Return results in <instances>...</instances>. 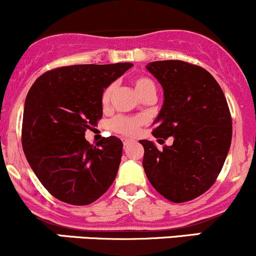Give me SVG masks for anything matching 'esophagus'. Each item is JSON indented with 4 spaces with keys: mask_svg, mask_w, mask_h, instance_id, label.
<instances>
[{
    "mask_svg": "<svg viewBox=\"0 0 256 256\" xmlns=\"http://www.w3.org/2000/svg\"><path fill=\"white\" fill-rule=\"evenodd\" d=\"M132 143L131 140H122V144H124V148H128V146H130Z\"/></svg>",
    "mask_w": 256,
    "mask_h": 256,
    "instance_id": "34e87169",
    "label": "esophagus"
}]
</instances>
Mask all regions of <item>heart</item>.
<instances>
[{
  "label": "heart",
  "instance_id": "1",
  "mask_svg": "<svg viewBox=\"0 0 256 256\" xmlns=\"http://www.w3.org/2000/svg\"><path fill=\"white\" fill-rule=\"evenodd\" d=\"M134 89L137 94L140 96V98H149V96L156 95V86H155L154 82L152 79L146 77H136L132 80ZM114 92V84L108 85L104 90L101 95V104L104 107H108L110 104L112 95ZM144 119L142 116H118L114 119L110 120V128L116 134H122L126 137H134L136 136L140 131V125H143Z\"/></svg>",
  "mask_w": 256,
  "mask_h": 256
}]
</instances>
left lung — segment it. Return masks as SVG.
I'll return each instance as SVG.
<instances>
[{"mask_svg":"<svg viewBox=\"0 0 256 256\" xmlns=\"http://www.w3.org/2000/svg\"><path fill=\"white\" fill-rule=\"evenodd\" d=\"M146 70L162 85L165 96L152 136L162 142L172 137L173 143L158 149L150 140H140L144 172L165 198L192 201L216 183L228 156L232 138L228 102L218 82L198 64L154 61Z\"/></svg>","mask_w":256,"mask_h":256,"instance_id":"8db88e82","label":"left lung"}]
</instances>
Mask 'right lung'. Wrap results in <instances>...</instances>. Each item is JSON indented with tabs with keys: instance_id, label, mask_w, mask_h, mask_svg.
<instances>
[{
	"instance_id": "obj_1",
	"label": "right lung",
	"mask_w": 256,
	"mask_h": 256,
	"mask_svg": "<svg viewBox=\"0 0 256 256\" xmlns=\"http://www.w3.org/2000/svg\"><path fill=\"white\" fill-rule=\"evenodd\" d=\"M132 64H73L43 73L28 90L22 116L25 156L43 186L60 201L86 206L116 177L122 154L119 138L85 140L102 118L101 95Z\"/></svg>"
}]
</instances>
